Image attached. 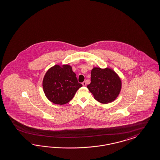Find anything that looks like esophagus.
I'll use <instances>...</instances> for the list:
<instances>
[{
	"label": "esophagus",
	"instance_id": "obj_1",
	"mask_svg": "<svg viewBox=\"0 0 160 160\" xmlns=\"http://www.w3.org/2000/svg\"><path fill=\"white\" fill-rule=\"evenodd\" d=\"M82 85L83 87H85V86H86V82H83L82 83Z\"/></svg>",
	"mask_w": 160,
	"mask_h": 160
}]
</instances>
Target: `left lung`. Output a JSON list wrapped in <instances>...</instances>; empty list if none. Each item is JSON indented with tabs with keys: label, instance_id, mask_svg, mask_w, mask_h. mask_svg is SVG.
Wrapping results in <instances>:
<instances>
[{
	"label": "left lung",
	"instance_id": "left-lung-1",
	"mask_svg": "<svg viewBox=\"0 0 160 160\" xmlns=\"http://www.w3.org/2000/svg\"><path fill=\"white\" fill-rule=\"evenodd\" d=\"M87 88L96 100L107 104L118 97L122 89V81L112 69L95 67L91 71V83Z\"/></svg>",
	"mask_w": 160,
	"mask_h": 160
}]
</instances>
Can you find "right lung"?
Segmentation results:
<instances>
[{
  "mask_svg": "<svg viewBox=\"0 0 160 160\" xmlns=\"http://www.w3.org/2000/svg\"><path fill=\"white\" fill-rule=\"evenodd\" d=\"M82 86L78 82L76 73L69 65H56L46 72L42 88L48 100L55 104L64 105L73 98Z\"/></svg>",
  "mask_w": 160,
  "mask_h": 160,
  "instance_id": "obj_1",
  "label": "right lung"
}]
</instances>
